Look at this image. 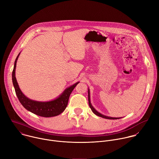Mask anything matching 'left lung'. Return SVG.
<instances>
[{
    "label": "left lung",
    "mask_w": 159,
    "mask_h": 159,
    "mask_svg": "<svg viewBox=\"0 0 159 159\" xmlns=\"http://www.w3.org/2000/svg\"><path fill=\"white\" fill-rule=\"evenodd\" d=\"M88 100H89V107L91 109L92 111L94 113V114L98 116H100L101 118H105V119H108V120H117V119H120L121 118H113V117H109V116H105V115H102L101 113L99 112L98 111H96L95 109V108L93 106L91 102H90V90H89V89L88 88Z\"/></svg>",
    "instance_id": "8db88e82"
}]
</instances>
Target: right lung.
Segmentation results:
<instances>
[{"mask_svg": "<svg viewBox=\"0 0 159 159\" xmlns=\"http://www.w3.org/2000/svg\"><path fill=\"white\" fill-rule=\"evenodd\" d=\"M20 52L18 54L14 61V69L12 71V79L16 94L20 104L28 111L34 114L45 118H50L58 116L64 111L67 106L70 94L74 89L79 83L77 82L71 86L66 88L64 91L58 97L49 101H38L27 98L20 90L16 78V67L18 57Z\"/></svg>", "mask_w": 159, "mask_h": 159, "instance_id": "1", "label": "right lung"}]
</instances>
